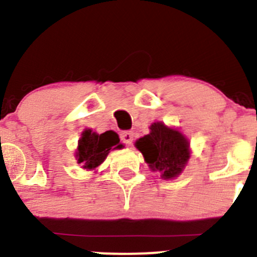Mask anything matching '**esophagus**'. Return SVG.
<instances>
[{
  "label": "esophagus",
  "mask_w": 257,
  "mask_h": 257,
  "mask_svg": "<svg viewBox=\"0 0 257 257\" xmlns=\"http://www.w3.org/2000/svg\"><path fill=\"white\" fill-rule=\"evenodd\" d=\"M133 137H134L133 132H131V131H124V132H121V133H120L121 142H123V143L125 145H131L132 144V142H133Z\"/></svg>",
  "instance_id": "1"
}]
</instances>
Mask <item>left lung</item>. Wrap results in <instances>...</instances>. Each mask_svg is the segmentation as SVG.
<instances>
[{
  "label": "left lung",
  "mask_w": 257,
  "mask_h": 257,
  "mask_svg": "<svg viewBox=\"0 0 257 257\" xmlns=\"http://www.w3.org/2000/svg\"><path fill=\"white\" fill-rule=\"evenodd\" d=\"M136 147L142 152L150 169L162 172L164 179L180 174L190 157L189 143L183 134L163 123H153L150 133L139 139Z\"/></svg>",
  "instance_id": "obj_1"
}]
</instances>
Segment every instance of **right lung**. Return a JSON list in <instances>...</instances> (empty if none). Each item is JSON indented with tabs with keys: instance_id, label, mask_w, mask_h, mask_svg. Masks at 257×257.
I'll return each mask as SVG.
<instances>
[{
	"instance_id": "obj_1",
	"label": "right lung",
	"mask_w": 257,
	"mask_h": 257,
	"mask_svg": "<svg viewBox=\"0 0 257 257\" xmlns=\"http://www.w3.org/2000/svg\"><path fill=\"white\" fill-rule=\"evenodd\" d=\"M121 147L123 145L119 144L118 134L114 132L108 131L103 134H95L88 129L83 132L82 138L78 142V163H82L84 169H94L104 162L112 148L120 149Z\"/></svg>"
}]
</instances>
